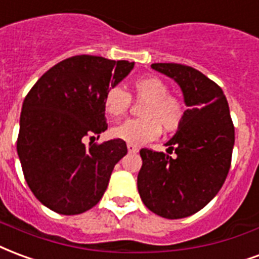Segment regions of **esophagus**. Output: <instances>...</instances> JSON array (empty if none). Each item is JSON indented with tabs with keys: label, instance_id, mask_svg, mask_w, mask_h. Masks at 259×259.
<instances>
[{
	"label": "esophagus",
	"instance_id": "obj_1",
	"mask_svg": "<svg viewBox=\"0 0 259 259\" xmlns=\"http://www.w3.org/2000/svg\"><path fill=\"white\" fill-rule=\"evenodd\" d=\"M127 151L132 152V154H136V152H139V147H136L133 144H127Z\"/></svg>",
	"mask_w": 259,
	"mask_h": 259
}]
</instances>
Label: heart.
Segmentation results:
<instances>
[{"instance_id":"1","label":"heart","mask_w":259,"mask_h":259,"mask_svg":"<svg viewBox=\"0 0 259 259\" xmlns=\"http://www.w3.org/2000/svg\"><path fill=\"white\" fill-rule=\"evenodd\" d=\"M136 100L144 101L140 110V119H130L112 129L115 139L127 144L141 145L155 140L164 132H177L185 119V105L178 97L168 95V85L159 76L147 75L137 78L132 83ZM132 99L127 92L114 86L104 96V110L111 118H120L129 110Z\"/></svg>"}]
</instances>
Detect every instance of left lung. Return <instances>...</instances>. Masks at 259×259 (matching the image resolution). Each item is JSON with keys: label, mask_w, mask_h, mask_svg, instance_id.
I'll list each match as a JSON object with an SVG mask.
<instances>
[{"label": "left lung", "mask_w": 259, "mask_h": 259, "mask_svg": "<svg viewBox=\"0 0 259 259\" xmlns=\"http://www.w3.org/2000/svg\"><path fill=\"white\" fill-rule=\"evenodd\" d=\"M155 71L177 82L188 107L177 133L166 143L168 154L143 148L137 177L141 200L168 220L192 215L211 200L231 167L235 127L220 86L200 71L177 63H155Z\"/></svg>", "instance_id": "1"}]
</instances>
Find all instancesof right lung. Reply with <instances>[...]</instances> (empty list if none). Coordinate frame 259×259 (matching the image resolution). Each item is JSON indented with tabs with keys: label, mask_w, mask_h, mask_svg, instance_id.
<instances>
[{
	"label": "right lung",
	"mask_w": 259,
	"mask_h": 259,
	"mask_svg": "<svg viewBox=\"0 0 259 259\" xmlns=\"http://www.w3.org/2000/svg\"><path fill=\"white\" fill-rule=\"evenodd\" d=\"M133 67L100 56L68 57L48 70L26 96L17 155L31 192L48 208L75 215L103 198L127 147L119 139L86 147L83 139L107 130L105 93Z\"/></svg>",
	"instance_id": "obj_1"
}]
</instances>
